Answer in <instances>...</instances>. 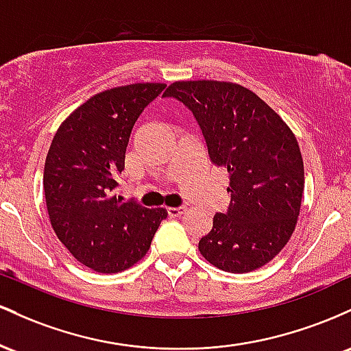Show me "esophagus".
Returning a JSON list of instances; mask_svg holds the SVG:
<instances>
[{"label": "esophagus", "mask_w": 351, "mask_h": 351, "mask_svg": "<svg viewBox=\"0 0 351 351\" xmlns=\"http://www.w3.org/2000/svg\"><path fill=\"white\" fill-rule=\"evenodd\" d=\"M186 212V207H167L169 217H180Z\"/></svg>", "instance_id": "34e87169"}]
</instances>
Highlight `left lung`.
Listing matches in <instances>:
<instances>
[{"label": "left lung", "mask_w": 351, "mask_h": 351, "mask_svg": "<svg viewBox=\"0 0 351 351\" xmlns=\"http://www.w3.org/2000/svg\"><path fill=\"white\" fill-rule=\"evenodd\" d=\"M165 97L184 102L208 157L227 169L230 206L199 240L220 270L245 274L269 263L292 237L300 214L303 159L285 121L250 89L226 81H176Z\"/></svg>", "instance_id": "obj_1"}]
</instances>
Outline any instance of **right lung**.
I'll use <instances>...</instances> for the list:
<instances>
[{"label": "right lung", "mask_w": 351, "mask_h": 351, "mask_svg": "<svg viewBox=\"0 0 351 351\" xmlns=\"http://www.w3.org/2000/svg\"><path fill=\"white\" fill-rule=\"evenodd\" d=\"M162 82H136L96 94L59 125L45 162L46 207L54 234L77 262L99 274L123 271L147 254L162 207L116 197V176L137 117Z\"/></svg>", "instance_id": "1"}]
</instances>
